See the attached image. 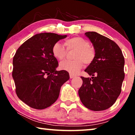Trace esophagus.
I'll list each match as a JSON object with an SVG mask.
<instances>
[{
	"label": "esophagus",
	"instance_id": "esophagus-1",
	"mask_svg": "<svg viewBox=\"0 0 135 135\" xmlns=\"http://www.w3.org/2000/svg\"><path fill=\"white\" fill-rule=\"evenodd\" d=\"M76 77V76H74V75H73V74H70V79H73V78H74V77Z\"/></svg>",
	"mask_w": 135,
	"mask_h": 135
}]
</instances>
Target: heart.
Wrapping results in <instances>:
<instances>
[{
    "mask_svg": "<svg viewBox=\"0 0 135 135\" xmlns=\"http://www.w3.org/2000/svg\"><path fill=\"white\" fill-rule=\"evenodd\" d=\"M68 51H76L73 61L65 60L59 64V68L71 74H76L84 65L90 64L95 58L96 51L89 42L81 37H74L67 40L64 43ZM64 46L58 42L55 43L52 47L53 55L58 60H62L67 55Z\"/></svg>",
    "mask_w": 135,
    "mask_h": 135,
    "instance_id": "heart-1",
    "label": "heart"
}]
</instances>
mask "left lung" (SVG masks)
Wrapping results in <instances>:
<instances>
[{
    "mask_svg": "<svg viewBox=\"0 0 135 135\" xmlns=\"http://www.w3.org/2000/svg\"><path fill=\"white\" fill-rule=\"evenodd\" d=\"M96 51L94 61L84 70L92 78L81 77L79 90L80 100L87 108L103 111L115 103L122 91L124 79V58L113 40L94 31L84 34Z\"/></svg>",
    "mask_w": 135,
    "mask_h": 135,
    "instance_id": "obj_1",
    "label": "left lung"
}]
</instances>
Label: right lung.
<instances>
[{
    "mask_svg": "<svg viewBox=\"0 0 135 135\" xmlns=\"http://www.w3.org/2000/svg\"><path fill=\"white\" fill-rule=\"evenodd\" d=\"M67 37L55 33L37 34L20 46L13 58L12 77L15 92L22 102L31 108L43 109L58 98L61 87L70 79L58 66L52 47Z\"/></svg>",
    "mask_w": 135,
    "mask_h": 135,
    "instance_id": "right-lung-1",
    "label": "right lung"
}]
</instances>
